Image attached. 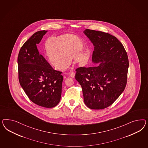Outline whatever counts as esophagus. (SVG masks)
I'll use <instances>...</instances> for the list:
<instances>
[{
  "label": "esophagus",
  "instance_id": "esophagus-1",
  "mask_svg": "<svg viewBox=\"0 0 148 148\" xmlns=\"http://www.w3.org/2000/svg\"><path fill=\"white\" fill-rule=\"evenodd\" d=\"M69 76H70V77H71L74 78L75 77V73L74 72H71L70 73V74H69Z\"/></svg>",
  "mask_w": 148,
  "mask_h": 148
}]
</instances>
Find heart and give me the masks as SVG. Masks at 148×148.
Segmentation results:
<instances>
[{
    "label": "heart",
    "mask_w": 148,
    "mask_h": 148,
    "mask_svg": "<svg viewBox=\"0 0 148 148\" xmlns=\"http://www.w3.org/2000/svg\"><path fill=\"white\" fill-rule=\"evenodd\" d=\"M82 43L73 34H63L47 38L44 43V50L50 64L63 71L72 62V58L80 66H83L90 58L88 49H82Z\"/></svg>",
    "instance_id": "b5f03b06"
}]
</instances>
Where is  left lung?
<instances>
[{"label":"left lung","instance_id":"obj_1","mask_svg":"<svg viewBox=\"0 0 148 148\" xmlns=\"http://www.w3.org/2000/svg\"><path fill=\"white\" fill-rule=\"evenodd\" d=\"M47 31L36 32L24 43L18 56L20 85L34 103L51 108L60 102L62 93V72L55 70L39 53L37 45Z\"/></svg>","mask_w":148,"mask_h":148}]
</instances>
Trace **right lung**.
Listing matches in <instances>:
<instances>
[{"mask_svg":"<svg viewBox=\"0 0 148 148\" xmlns=\"http://www.w3.org/2000/svg\"><path fill=\"white\" fill-rule=\"evenodd\" d=\"M94 46L92 67L76 69L75 79L82 89L88 108H108L121 95L127 83L129 59L125 49L116 37L99 31L84 32Z\"/></svg>","mask_w":148,"mask_h":148,"instance_id":"add662e5","label":"right lung"}]
</instances>
